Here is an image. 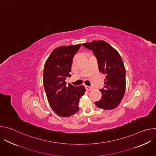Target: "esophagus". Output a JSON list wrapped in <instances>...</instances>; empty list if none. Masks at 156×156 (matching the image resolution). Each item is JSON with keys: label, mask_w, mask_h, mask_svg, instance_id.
I'll use <instances>...</instances> for the list:
<instances>
[{"label": "esophagus", "mask_w": 156, "mask_h": 156, "mask_svg": "<svg viewBox=\"0 0 156 156\" xmlns=\"http://www.w3.org/2000/svg\"><path fill=\"white\" fill-rule=\"evenodd\" d=\"M85 88L87 91H91L93 89L91 86H85Z\"/></svg>", "instance_id": "esophagus-1"}]
</instances>
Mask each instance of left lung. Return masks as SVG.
Listing matches in <instances>:
<instances>
[{"label": "left lung", "instance_id": "1", "mask_svg": "<svg viewBox=\"0 0 156 156\" xmlns=\"http://www.w3.org/2000/svg\"><path fill=\"white\" fill-rule=\"evenodd\" d=\"M82 46L93 51L99 71L105 75L104 86L100 90L101 99L95 102L97 107L105 110L113 109L120 103L126 87L125 69L119 52L104 41H94Z\"/></svg>", "mask_w": 156, "mask_h": 156}]
</instances>
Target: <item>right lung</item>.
I'll return each instance as SVG.
<instances>
[{"label":"right lung","instance_id":"add662e5","mask_svg":"<svg viewBox=\"0 0 156 156\" xmlns=\"http://www.w3.org/2000/svg\"><path fill=\"white\" fill-rule=\"evenodd\" d=\"M81 44L60 46L55 49L44 67L43 83L49 104L58 115L66 117L79 110L80 98L86 91L84 86L66 84V77L71 76L73 58Z\"/></svg>","mask_w":156,"mask_h":156}]
</instances>
